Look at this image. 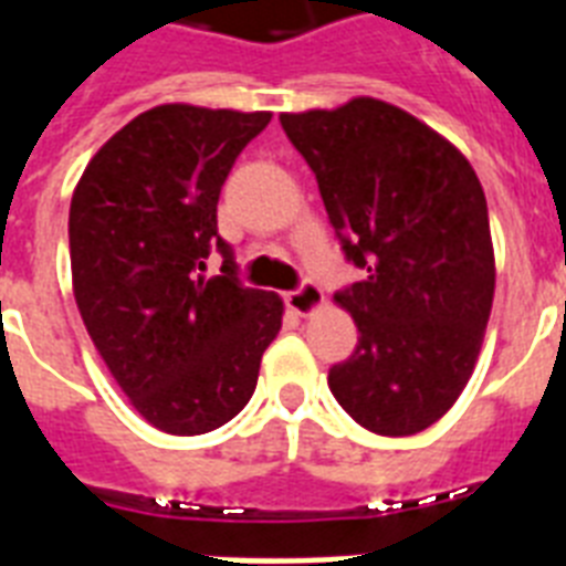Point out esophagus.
Wrapping results in <instances>:
<instances>
[{
  "label": "esophagus",
  "mask_w": 566,
  "mask_h": 566,
  "mask_svg": "<svg viewBox=\"0 0 566 566\" xmlns=\"http://www.w3.org/2000/svg\"><path fill=\"white\" fill-rule=\"evenodd\" d=\"M287 308L296 311L300 317H311L314 311L323 308V302H326V296H323V291H319L317 284H302V287H296V291H291L287 296Z\"/></svg>",
  "instance_id": "1"
}]
</instances>
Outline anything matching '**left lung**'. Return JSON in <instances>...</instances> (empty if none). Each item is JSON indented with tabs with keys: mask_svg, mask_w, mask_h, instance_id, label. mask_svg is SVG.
<instances>
[{
	"mask_svg": "<svg viewBox=\"0 0 566 566\" xmlns=\"http://www.w3.org/2000/svg\"><path fill=\"white\" fill-rule=\"evenodd\" d=\"M279 119L317 176L346 258L367 270L335 293L358 346L328 370V387L376 434L429 429L473 376L491 319L482 181L455 144L373 96Z\"/></svg>",
	"mask_w": 566,
	"mask_h": 566,
	"instance_id": "left-lung-1",
	"label": "left lung"
}]
</instances>
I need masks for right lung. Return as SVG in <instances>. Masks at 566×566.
<instances>
[{
	"label": "right lung",
	"mask_w": 566,
	"mask_h": 566,
	"mask_svg": "<svg viewBox=\"0 0 566 566\" xmlns=\"http://www.w3.org/2000/svg\"><path fill=\"white\" fill-rule=\"evenodd\" d=\"M270 117L155 105L93 155L73 190L78 314L128 402L167 434H205L243 411L282 328V296L240 287L217 234L222 181ZM211 245L227 275L208 280Z\"/></svg>",
	"instance_id": "1"
}]
</instances>
